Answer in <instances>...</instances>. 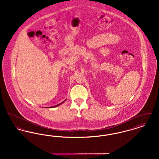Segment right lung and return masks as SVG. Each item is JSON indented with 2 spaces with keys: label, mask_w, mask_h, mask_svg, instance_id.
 I'll list each match as a JSON object with an SVG mask.
<instances>
[{
  "label": "right lung",
  "mask_w": 159,
  "mask_h": 159,
  "mask_svg": "<svg viewBox=\"0 0 159 159\" xmlns=\"http://www.w3.org/2000/svg\"><path fill=\"white\" fill-rule=\"evenodd\" d=\"M66 99H65L64 101H62V102H61V103L58 104H57V105H56V106H52V107H44V108H54V107H58V106H60V105H61L62 103H64V102L66 101Z\"/></svg>",
  "instance_id": "obj_1"
}]
</instances>
